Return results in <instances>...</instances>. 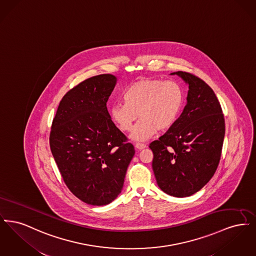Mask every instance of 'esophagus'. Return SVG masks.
Masks as SVG:
<instances>
[{
  "label": "esophagus",
  "instance_id": "esophagus-1",
  "mask_svg": "<svg viewBox=\"0 0 256 256\" xmlns=\"http://www.w3.org/2000/svg\"><path fill=\"white\" fill-rule=\"evenodd\" d=\"M134 146H135L137 150H143V148H145L146 146L145 144H142V143H136Z\"/></svg>",
  "mask_w": 256,
  "mask_h": 256
}]
</instances>
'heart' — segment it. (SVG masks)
Here are the masks:
<instances>
[{
	"label": "heart",
	"mask_w": 256,
	"mask_h": 256,
	"mask_svg": "<svg viewBox=\"0 0 256 256\" xmlns=\"http://www.w3.org/2000/svg\"><path fill=\"white\" fill-rule=\"evenodd\" d=\"M124 102L114 104L110 118L124 132L132 130L138 116L132 138L146 141L158 132L172 128L183 106V92L174 82L154 78L140 80L124 93Z\"/></svg>",
	"instance_id": "obj_1"
}]
</instances>
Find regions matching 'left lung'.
<instances>
[{"mask_svg": "<svg viewBox=\"0 0 256 256\" xmlns=\"http://www.w3.org/2000/svg\"><path fill=\"white\" fill-rule=\"evenodd\" d=\"M188 84L187 104L180 118L158 140L150 144L152 170L159 188L184 198L200 191L218 168L224 138V118L219 100L202 80L182 71Z\"/></svg>", "mask_w": 256, "mask_h": 256, "instance_id": "left-lung-1", "label": "left lung"}]
</instances>
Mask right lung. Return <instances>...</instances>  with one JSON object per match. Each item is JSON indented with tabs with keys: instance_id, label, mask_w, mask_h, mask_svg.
<instances>
[{
	"instance_id": "right-lung-1",
	"label": "right lung",
	"mask_w": 256,
	"mask_h": 256,
	"mask_svg": "<svg viewBox=\"0 0 256 256\" xmlns=\"http://www.w3.org/2000/svg\"><path fill=\"white\" fill-rule=\"evenodd\" d=\"M117 78L92 76L68 91L52 120L50 146L67 187L91 206L121 193L135 150L110 118L106 102Z\"/></svg>"
}]
</instances>
